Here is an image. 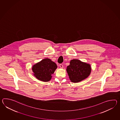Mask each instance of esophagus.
<instances>
[{
	"label": "esophagus",
	"instance_id": "esophagus-1",
	"mask_svg": "<svg viewBox=\"0 0 120 120\" xmlns=\"http://www.w3.org/2000/svg\"><path fill=\"white\" fill-rule=\"evenodd\" d=\"M59 66H60V67L61 68H63V65H62L61 64H59Z\"/></svg>",
	"mask_w": 120,
	"mask_h": 120
}]
</instances>
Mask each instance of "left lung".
<instances>
[{
	"label": "left lung",
	"mask_w": 120,
	"mask_h": 120,
	"mask_svg": "<svg viewBox=\"0 0 120 120\" xmlns=\"http://www.w3.org/2000/svg\"><path fill=\"white\" fill-rule=\"evenodd\" d=\"M66 71L71 81L73 83H78L85 79L90 75L91 68L90 64L75 59L70 61Z\"/></svg>",
	"instance_id": "obj_1"
}]
</instances>
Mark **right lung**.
Listing matches in <instances>:
<instances>
[{"instance_id":"add662e5","label":"right lung","mask_w":120,"mask_h":120,"mask_svg":"<svg viewBox=\"0 0 120 120\" xmlns=\"http://www.w3.org/2000/svg\"><path fill=\"white\" fill-rule=\"evenodd\" d=\"M56 64L49 59H43L32 67V71L35 77L43 82H48L51 79L55 70Z\"/></svg>"}]
</instances>
